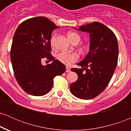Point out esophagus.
Instances as JSON below:
<instances>
[{"mask_svg": "<svg viewBox=\"0 0 131 131\" xmlns=\"http://www.w3.org/2000/svg\"><path fill=\"white\" fill-rule=\"evenodd\" d=\"M70 68L69 67H66V72H70Z\"/></svg>", "mask_w": 131, "mask_h": 131, "instance_id": "34e87169", "label": "esophagus"}]
</instances>
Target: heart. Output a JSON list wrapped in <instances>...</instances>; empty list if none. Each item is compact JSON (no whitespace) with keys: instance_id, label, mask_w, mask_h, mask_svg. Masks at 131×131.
I'll return each mask as SVG.
<instances>
[{"instance_id":"1","label":"heart","mask_w":131,"mask_h":131,"mask_svg":"<svg viewBox=\"0 0 131 131\" xmlns=\"http://www.w3.org/2000/svg\"><path fill=\"white\" fill-rule=\"evenodd\" d=\"M69 39L72 43L79 42L81 40L80 36L77 33L74 32H70L68 34ZM55 40V36L54 35L52 37L50 42L52 46L54 45V42ZM57 58L60 62L67 65H70L73 63L75 62L79 58V55L76 53H70L67 52H61L57 55Z\"/></svg>"}]
</instances>
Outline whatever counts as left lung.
<instances>
[{
	"label": "left lung",
	"mask_w": 131,
	"mask_h": 131,
	"mask_svg": "<svg viewBox=\"0 0 131 131\" xmlns=\"http://www.w3.org/2000/svg\"><path fill=\"white\" fill-rule=\"evenodd\" d=\"M90 34L89 52L77 63L82 68H72L78 74L70 91L78 98L89 100L104 91L112 79L118 59V40L113 32L101 23L93 22L79 29Z\"/></svg>",
	"instance_id": "8db88e82"
}]
</instances>
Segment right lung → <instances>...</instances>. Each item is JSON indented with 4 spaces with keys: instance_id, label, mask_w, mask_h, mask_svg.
Listing matches in <instances>:
<instances>
[{
    "instance_id": "obj_1",
    "label": "right lung",
    "mask_w": 131,
    "mask_h": 131,
    "mask_svg": "<svg viewBox=\"0 0 131 131\" xmlns=\"http://www.w3.org/2000/svg\"><path fill=\"white\" fill-rule=\"evenodd\" d=\"M59 27L46 17L26 19L16 29L10 51L16 79L26 92L44 95L52 89L53 78L65 71L66 67L50 54L52 31ZM52 61L43 66L41 60Z\"/></svg>"
}]
</instances>
